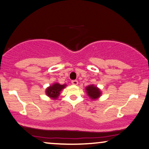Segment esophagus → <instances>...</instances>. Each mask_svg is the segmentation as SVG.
Segmentation results:
<instances>
[{
  "mask_svg": "<svg viewBox=\"0 0 149 149\" xmlns=\"http://www.w3.org/2000/svg\"><path fill=\"white\" fill-rule=\"evenodd\" d=\"M71 83H72V84H73V85H77V84H78V80H75L71 81Z\"/></svg>",
  "mask_w": 149,
  "mask_h": 149,
  "instance_id": "34e87169",
  "label": "esophagus"
}]
</instances>
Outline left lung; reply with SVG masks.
I'll return each mask as SVG.
<instances>
[{"instance_id": "1", "label": "left lung", "mask_w": 149, "mask_h": 149, "mask_svg": "<svg viewBox=\"0 0 149 149\" xmlns=\"http://www.w3.org/2000/svg\"><path fill=\"white\" fill-rule=\"evenodd\" d=\"M85 90L88 96L93 100L98 99L102 95L101 90L97 86L93 85V84L86 86Z\"/></svg>"}]
</instances>
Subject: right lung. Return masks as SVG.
<instances>
[{
    "label": "right lung",
    "mask_w": 149,
    "mask_h": 149,
    "mask_svg": "<svg viewBox=\"0 0 149 149\" xmlns=\"http://www.w3.org/2000/svg\"><path fill=\"white\" fill-rule=\"evenodd\" d=\"M67 86V84H61L58 82L54 83L52 85L48 86L45 90L46 95L50 98L53 100H56L58 98V96L61 94V92L63 88H65Z\"/></svg>",
    "instance_id": "1"
}]
</instances>
